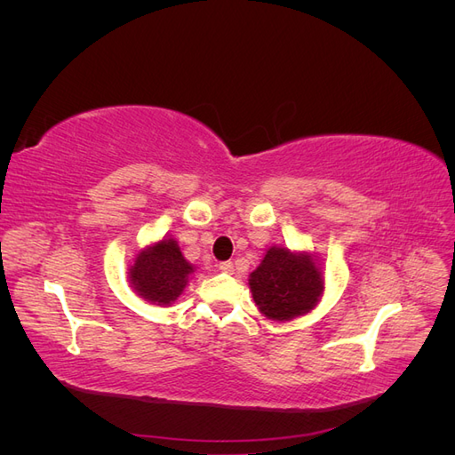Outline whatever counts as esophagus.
<instances>
[{"label": "esophagus", "instance_id": "esophagus-1", "mask_svg": "<svg viewBox=\"0 0 455 455\" xmlns=\"http://www.w3.org/2000/svg\"><path fill=\"white\" fill-rule=\"evenodd\" d=\"M220 271L233 273V264H231V261H222V264H220Z\"/></svg>", "mask_w": 455, "mask_h": 455}]
</instances>
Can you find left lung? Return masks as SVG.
<instances>
[{"instance_id":"obj_1","label":"left lung","mask_w":455,"mask_h":455,"mask_svg":"<svg viewBox=\"0 0 455 455\" xmlns=\"http://www.w3.org/2000/svg\"><path fill=\"white\" fill-rule=\"evenodd\" d=\"M249 284L258 309L273 321H291L311 311L324 288L323 273L309 254L277 246H271L251 273Z\"/></svg>"}]
</instances>
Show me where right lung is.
Returning a JSON list of instances; mask_svg holds the SVG:
<instances>
[{
	"instance_id": "right-lung-1",
	"label": "right lung",
	"mask_w": 455,
	"mask_h": 455,
	"mask_svg": "<svg viewBox=\"0 0 455 455\" xmlns=\"http://www.w3.org/2000/svg\"><path fill=\"white\" fill-rule=\"evenodd\" d=\"M194 266L182 256L174 239H163L142 251L131 267V284L144 299L169 306L184 292Z\"/></svg>"
}]
</instances>
